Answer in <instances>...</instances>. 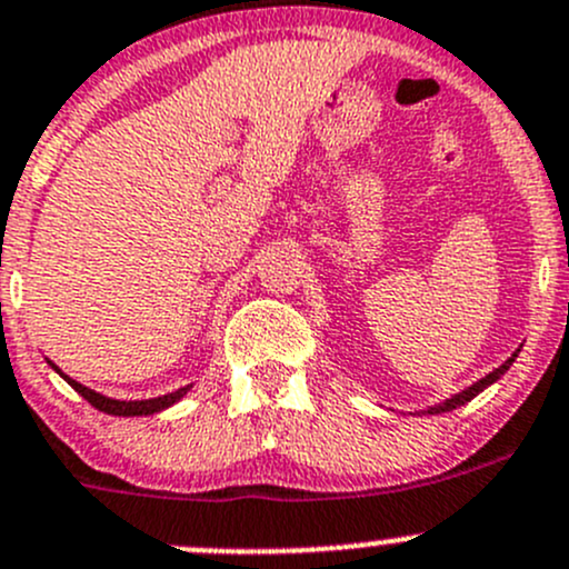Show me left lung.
Listing matches in <instances>:
<instances>
[{
	"label": "left lung",
	"instance_id": "obj_1",
	"mask_svg": "<svg viewBox=\"0 0 569 569\" xmlns=\"http://www.w3.org/2000/svg\"><path fill=\"white\" fill-rule=\"evenodd\" d=\"M518 352H520V349H518ZM518 352H515V355H512V358H509V360H507V363H501V366H498V369H496V371H490V375H487V377H485V380L473 382V386H470V388H465V391H462V393H457V396H451V399H446V401H443V405H435V407H429V410H427V412H432V416H435V412H449V410H455V407H460V405H465V401H470V399H473V396H479L481 391H485V388H487V386H492V382H496V380H498V377H501V375H503V371H507V369H509V366H512V363H515V358H518Z\"/></svg>",
	"mask_w": 569,
	"mask_h": 569
}]
</instances>
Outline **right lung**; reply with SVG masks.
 Listing matches in <instances>:
<instances>
[{
    "instance_id": "1",
    "label": "right lung",
    "mask_w": 569,
    "mask_h": 569,
    "mask_svg": "<svg viewBox=\"0 0 569 569\" xmlns=\"http://www.w3.org/2000/svg\"><path fill=\"white\" fill-rule=\"evenodd\" d=\"M51 369H54L57 375L62 377V380H68V386H71L73 391H77L79 396H84V399H88L90 405L96 407V410L109 412V416H151V412H159V410H164V407L176 405V401L181 399V396L189 391V386H187V388H178V391L168 393V396H157V399H142V401H118V399H109V396H101V393L90 391V388L79 386L77 380H71V377H68V375H62V371L57 369L54 363H51Z\"/></svg>"
}]
</instances>
